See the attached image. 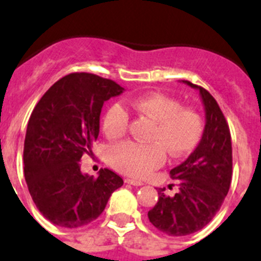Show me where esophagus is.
I'll use <instances>...</instances> for the list:
<instances>
[{"label":"esophagus","mask_w":261,"mask_h":261,"mask_svg":"<svg viewBox=\"0 0 261 261\" xmlns=\"http://www.w3.org/2000/svg\"><path fill=\"white\" fill-rule=\"evenodd\" d=\"M125 181L127 182V184H131V186H135V187H140L144 184V182L140 181V180H135V179H126Z\"/></svg>","instance_id":"obj_1"}]
</instances>
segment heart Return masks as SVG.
Segmentation results:
<instances>
[{
	"mask_svg": "<svg viewBox=\"0 0 261 261\" xmlns=\"http://www.w3.org/2000/svg\"><path fill=\"white\" fill-rule=\"evenodd\" d=\"M127 107L154 122L148 140L140 144L123 142L109 150V161L116 170L135 177H144L165 162L166 152L180 157L198 145L203 134V118L191 107H181L175 97L160 92L142 95L126 100ZM130 116L125 107L116 103L104 114L103 130L109 139L127 134Z\"/></svg>",
	"mask_w": 261,
	"mask_h": 261,
	"instance_id": "1",
	"label": "heart"
}]
</instances>
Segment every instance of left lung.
Masks as SVG:
<instances>
[{"mask_svg": "<svg viewBox=\"0 0 261 261\" xmlns=\"http://www.w3.org/2000/svg\"><path fill=\"white\" fill-rule=\"evenodd\" d=\"M198 89L206 111V126L198 147L181 165L170 171L179 182L174 197L158 189V201L148 218L167 236H188L207 225L220 210L232 182V138L225 117L213 95Z\"/></svg>", "mask_w": 261, "mask_h": 261, "instance_id": "left-lung-1", "label": "left lung"}]
</instances>
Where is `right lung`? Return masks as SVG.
<instances>
[{
    "label": "right lung",
    "instance_id": "1",
    "mask_svg": "<svg viewBox=\"0 0 261 261\" xmlns=\"http://www.w3.org/2000/svg\"><path fill=\"white\" fill-rule=\"evenodd\" d=\"M123 87L92 73L75 72L57 81L29 118L24 140V176L36 207L63 228H81L99 218L122 177L109 169L99 176L81 172L82 155L99 135L104 101Z\"/></svg>",
    "mask_w": 261,
    "mask_h": 261
}]
</instances>
